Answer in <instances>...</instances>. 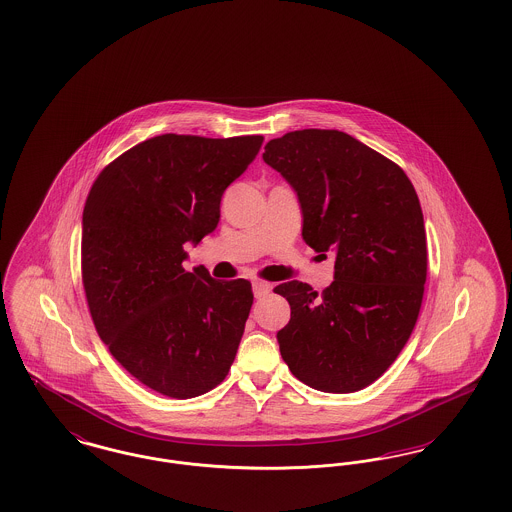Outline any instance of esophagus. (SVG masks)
<instances>
[{
  "label": "esophagus",
  "instance_id": "obj_1",
  "mask_svg": "<svg viewBox=\"0 0 512 512\" xmlns=\"http://www.w3.org/2000/svg\"><path fill=\"white\" fill-rule=\"evenodd\" d=\"M253 295L257 297V299H261V297H265L268 292H270V284L267 282H263V280H253Z\"/></svg>",
  "mask_w": 512,
  "mask_h": 512
}]
</instances>
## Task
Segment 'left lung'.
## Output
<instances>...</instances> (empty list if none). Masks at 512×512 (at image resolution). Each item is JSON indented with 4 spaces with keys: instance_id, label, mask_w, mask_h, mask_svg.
<instances>
[{
    "instance_id": "1",
    "label": "left lung",
    "mask_w": 512,
    "mask_h": 512,
    "mask_svg": "<svg viewBox=\"0 0 512 512\" xmlns=\"http://www.w3.org/2000/svg\"><path fill=\"white\" fill-rule=\"evenodd\" d=\"M263 161L292 186L305 244L336 255L322 293L290 280L276 334L303 384L353 393L378 380L411 338L426 284V232L411 180L390 159L340 130H295L265 146Z\"/></svg>"
}]
</instances>
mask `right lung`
<instances>
[{
    "label": "right lung",
    "mask_w": 512,
    "mask_h": 512,
    "mask_svg": "<svg viewBox=\"0 0 512 512\" xmlns=\"http://www.w3.org/2000/svg\"><path fill=\"white\" fill-rule=\"evenodd\" d=\"M263 136L163 134L122 153L82 213V280L99 338L147 388L190 399L219 386L253 305L251 284L188 272L184 245L220 220L224 190Z\"/></svg>",
    "instance_id": "1"
}]
</instances>
